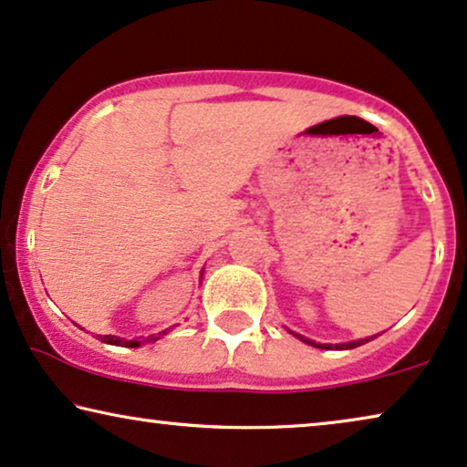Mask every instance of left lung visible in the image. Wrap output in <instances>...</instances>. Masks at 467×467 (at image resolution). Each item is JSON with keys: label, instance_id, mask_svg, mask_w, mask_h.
I'll use <instances>...</instances> for the list:
<instances>
[{"label": "left lung", "instance_id": "obj_1", "mask_svg": "<svg viewBox=\"0 0 467 467\" xmlns=\"http://www.w3.org/2000/svg\"><path fill=\"white\" fill-rule=\"evenodd\" d=\"M292 332V330H290ZM294 337H298L302 343H308V345H313V347H319V349H356V347H359V345H364V343H368V340H372V338H377V337H370V338H364V340H353V343H343V345H317V343H313V340H308V338H305V337H300V334H296V332H292Z\"/></svg>", "mask_w": 467, "mask_h": 467}]
</instances>
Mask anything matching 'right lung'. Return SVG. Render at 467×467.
I'll list each match as a JSON object with an SVG mask.
<instances>
[{
  "instance_id": "add662e5",
  "label": "right lung",
  "mask_w": 467,
  "mask_h": 467,
  "mask_svg": "<svg viewBox=\"0 0 467 467\" xmlns=\"http://www.w3.org/2000/svg\"><path fill=\"white\" fill-rule=\"evenodd\" d=\"M162 334H165V332H162ZM159 338H161V334H159V337L146 338V340H143V343H148V340H159ZM99 340H101V343L116 345V347H140L141 345L140 340H124V338H118V337H109V334H105V337H99Z\"/></svg>"
}]
</instances>
